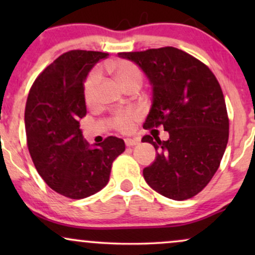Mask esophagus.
I'll return each mask as SVG.
<instances>
[{
  "mask_svg": "<svg viewBox=\"0 0 255 255\" xmlns=\"http://www.w3.org/2000/svg\"><path fill=\"white\" fill-rule=\"evenodd\" d=\"M125 144H126V146H134V145L139 144V140L137 139H126Z\"/></svg>",
  "mask_w": 255,
  "mask_h": 255,
  "instance_id": "34e87169",
  "label": "esophagus"
}]
</instances>
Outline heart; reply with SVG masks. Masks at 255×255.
Instances as JSON below:
<instances>
[{
  "instance_id": "1",
  "label": "heart",
  "mask_w": 255,
  "mask_h": 255,
  "mask_svg": "<svg viewBox=\"0 0 255 255\" xmlns=\"http://www.w3.org/2000/svg\"><path fill=\"white\" fill-rule=\"evenodd\" d=\"M107 69L114 75V78L118 80V83L125 90L130 89L131 86H136V85L139 86L140 83H141V74H140L139 69L129 62L119 61V62L108 63ZM99 81H101V74H99V72L91 73L89 78L85 81L84 96L87 104L95 103L96 91H97ZM139 111L134 109L118 111L113 118V125L116 129L127 133V131L131 130L134 121H136L139 119Z\"/></svg>"
}]
</instances>
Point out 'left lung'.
Instances as JSON below:
<instances>
[{"label":"left lung","mask_w":255,"mask_h":255,"mask_svg":"<svg viewBox=\"0 0 255 255\" xmlns=\"http://www.w3.org/2000/svg\"><path fill=\"white\" fill-rule=\"evenodd\" d=\"M144 72L152 89L145 129L163 126L168 140L151 135L154 162L142 170L152 189L174 200H186L211 181L229 137V120L221 86L203 62L180 49L166 46L120 52ZM154 137V136H153Z\"/></svg>","instance_id":"left-lung-1"}]
</instances>
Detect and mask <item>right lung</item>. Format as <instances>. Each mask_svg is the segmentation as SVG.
<instances>
[{"instance_id":"obj_1","label":"right lung","mask_w":255,"mask_h":255,"mask_svg":"<svg viewBox=\"0 0 255 255\" xmlns=\"http://www.w3.org/2000/svg\"><path fill=\"white\" fill-rule=\"evenodd\" d=\"M109 54L72 50L46 67L32 85L25 108L27 146L45 183L71 199H84L109 182L111 164L125 141L109 136L91 145L79 120L86 116L84 83L91 69Z\"/></svg>"}]
</instances>
